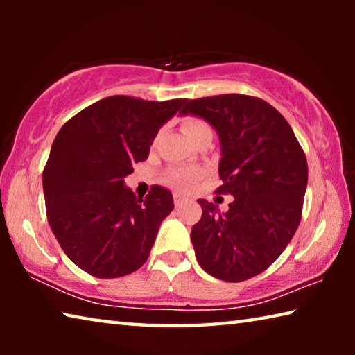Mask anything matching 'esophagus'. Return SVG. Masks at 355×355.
<instances>
[{"mask_svg":"<svg viewBox=\"0 0 355 355\" xmlns=\"http://www.w3.org/2000/svg\"><path fill=\"white\" fill-rule=\"evenodd\" d=\"M173 203H175L177 208H182L183 205H186V203H189V199H188V197L175 194V196H173Z\"/></svg>","mask_w":355,"mask_h":355,"instance_id":"1","label":"esophagus"}]
</instances>
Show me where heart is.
I'll return each mask as SVG.
<instances>
[{
	"label": "heart",
	"mask_w": 355,
	"mask_h": 355,
	"mask_svg": "<svg viewBox=\"0 0 355 355\" xmlns=\"http://www.w3.org/2000/svg\"><path fill=\"white\" fill-rule=\"evenodd\" d=\"M183 131L184 135L189 137L191 141H194V137L200 133L202 130L209 128V125L205 120L197 119V117H188L183 122ZM203 172L200 169H196V167H186V166H178V167H171L169 171L164 172V182L172 186L173 189L178 191H189L194 188V184L202 178Z\"/></svg>",
	"instance_id": "1"
}]
</instances>
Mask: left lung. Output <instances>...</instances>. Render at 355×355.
I'll list each match as a JSON object with an SVG mask.
<instances>
[{
	"label": "left lung",
	"instance_id": "left-lung-1",
	"mask_svg": "<svg viewBox=\"0 0 355 355\" xmlns=\"http://www.w3.org/2000/svg\"><path fill=\"white\" fill-rule=\"evenodd\" d=\"M183 114L211 123L219 135L222 184L233 196L227 213L205 199L191 230L203 271L243 282L271 266L296 233L307 189V158L290 123L268 101L241 94L186 100Z\"/></svg>",
	"mask_w": 355,
	"mask_h": 355
}]
</instances>
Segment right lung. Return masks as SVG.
I'll return each instance as SVG.
<instances>
[{
  "mask_svg": "<svg viewBox=\"0 0 355 355\" xmlns=\"http://www.w3.org/2000/svg\"><path fill=\"white\" fill-rule=\"evenodd\" d=\"M184 101L112 95L56 135L42 175L48 224L65 255L94 277H123L147 261L173 199L158 184L136 197L123 178Z\"/></svg>",
  "mask_w": 355,
  "mask_h": 355,
  "instance_id": "right-lung-1",
  "label": "right lung"
}]
</instances>
